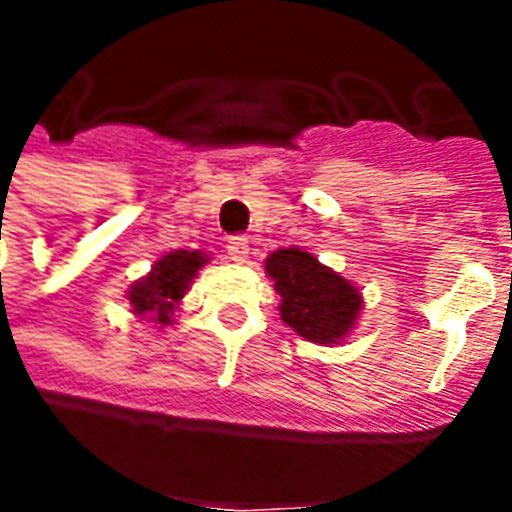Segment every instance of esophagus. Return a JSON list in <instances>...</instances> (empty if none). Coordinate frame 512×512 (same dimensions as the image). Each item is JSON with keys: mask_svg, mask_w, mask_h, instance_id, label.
<instances>
[{"mask_svg": "<svg viewBox=\"0 0 512 512\" xmlns=\"http://www.w3.org/2000/svg\"><path fill=\"white\" fill-rule=\"evenodd\" d=\"M227 255H230V260H235V263H244L246 255H249V241H246L244 235H233V238L227 241Z\"/></svg>", "mask_w": 512, "mask_h": 512, "instance_id": "34e87169", "label": "esophagus"}]
</instances>
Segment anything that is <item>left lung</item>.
Segmentation results:
<instances>
[{
  "instance_id": "obj_1",
  "label": "left lung",
  "mask_w": 512,
  "mask_h": 512,
  "mask_svg": "<svg viewBox=\"0 0 512 512\" xmlns=\"http://www.w3.org/2000/svg\"><path fill=\"white\" fill-rule=\"evenodd\" d=\"M266 274L282 296L279 315L290 329L312 343H340L354 329L362 310L359 290L318 257L296 246L268 255Z\"/></svg>"
}]
</instances>
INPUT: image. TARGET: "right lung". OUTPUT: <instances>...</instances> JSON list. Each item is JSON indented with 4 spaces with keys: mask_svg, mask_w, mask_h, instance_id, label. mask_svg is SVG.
Masks as SVG:
<instances>
[{
    "mask_svg": "<svg viewBox=\"0 0 512 512\" xmlns=\"http://www.w3.org/2000/svg\"><path fill=\"white\" fill-rule=\"evenodd\" d=\"M208 263L205 252H189V249H175L158 260L153 271L145 279H139L128 290V301L134 307L136 315H142L147 321L167 326L172 323V312L178 307V301L186 296L191 279L197 277V271Z\"/></svg>",
    "mask_w": 512,
    "mask_h": 512,
    "instance_id": "add662e5",
    "label": "right lung"
}]
</instances>
